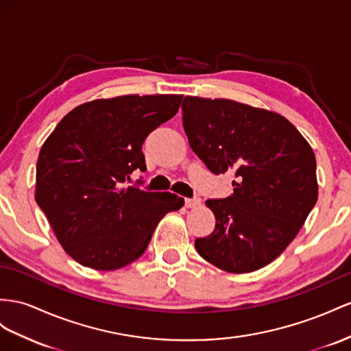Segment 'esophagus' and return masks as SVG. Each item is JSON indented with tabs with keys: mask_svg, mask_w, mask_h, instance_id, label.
<instances>
[{
	"mask_svg": "<svg viewBox=\"0 0 351 351\" xmlns=\"http://www.w3.org/2000/svg\"><path fill=\"white\" fill-rule=\"evenodd\" d=\"M200 199H199V197H193V199H185V206H186V208H197V206H199L200 204Z\"/></svg>",
	"mask_w": 351,
	"mask_h": 351,
	"instance_id": "34e87169",
	"label": "esophagus"
}]
</instances>
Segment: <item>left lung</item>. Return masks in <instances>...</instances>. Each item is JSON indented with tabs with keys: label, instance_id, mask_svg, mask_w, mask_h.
I'll return each instance as SVG.
<instances>
[{
	"label": "left lung",
	"instance_id": "left-lung-1",
	"mask_svg": "<svg viewBox=\"0 0 351 351\" xmlns=\"http://www.w3.org/2000/svg\"><path fill=\"white\" fill-rule=\"evenodd\" d=\"M182 111L191 149L212 173L237 178L230 197L206 202L217 226L197 252L234 274L273 263L317 202L310 143L283 115L230 99L185 96Z\"/></svg>",
	"mask_w": 351,
	"mask_h": 351
}]
</instances>
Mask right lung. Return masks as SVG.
I'll return each instance as SVG.
<instances>
[{
    "mask_svg": "<svg viewBox=\"0 0 351 351\" xmlns=\"http://www.w3.org/2000/svg\"><path fill=\"white\" fill-rule=\"evenodd\" d=\"M182 95L96 99L68 112L43 143L35 200L65 252L102 271L138 259L166 213L184 199L124 188L147 170L142 143L178 112Z\"/></svg>",
    "mask_w": 351,
    "mask_h": 351,
    "instance_id": "obj_1",
    "label": "right lung"
}]
</instances>
